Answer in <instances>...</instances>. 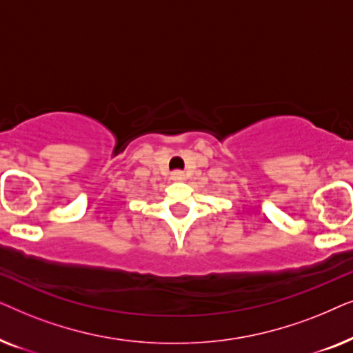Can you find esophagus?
<instances>
[{"mask_svg": "<svg viewBox=\"0 0 353 353\" xmlns=\"http://www.w3.org/2000/svg\"><path fill=\"white\" fill-rule=\"evenodd\" d=\"M185 173H183L181 170H175V172H172V180H175V181H183L185 180Z\"/></svg>", "mask_w": 353, "mask_h": 353, "instance_id": "34e87169", "label": "esophagus"}]
</instances>
